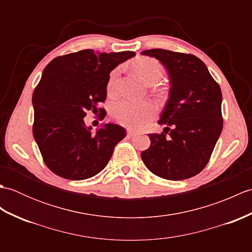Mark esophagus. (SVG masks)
Here are the masks:
<instances>
[{
    "label": "esophagus",
    "instance_id": "1",
    "mask_svg": "<svg viewBox=\"0 0 252 252\" xmlns=\"http://www.w3.org/2000/svg\"><path fill=\"white\" fill-rule=\"evenodd\" d=\"M126 133H127V136H130V137L135 135V132L133 131L132 129H127V130H126Z\"/></svg>",
    "mask_w": 252,
    "mask_h": 252
}]
</instances>
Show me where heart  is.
Masks as SVG:
<instances>
[{
  "mask_svg": "<svg viewBox=\"0 0 252 252\" xmlns=\"http://www.w3.org/2000/svg\"><path fill=\"white\" fill-rule=\"evenodd\" d=\"M131 66L137 76L148 84L156 83L163 76V66L152 57H137L131 63ZM118 73V69L112 70L107 82V94L110 97L116 94ZM155 112L156 107L152 101L135 103L123 99L116 101L110 108L112 119L121 126L130 127H142L147 125L154 118Z\"/></svg>",
  "mask_w": 252,
  "mask_h": 252,
  "instance_id": "obj_1",
  "label": "heart"
}]
</instances>
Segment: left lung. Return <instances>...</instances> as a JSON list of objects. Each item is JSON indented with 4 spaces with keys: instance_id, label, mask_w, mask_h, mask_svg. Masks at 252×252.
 <instances>
[{
    "instance_id": "1",
    "label": "left lung",
    "mask_w": 252,
    "mask_h": 252,
    "mask_svg": "<svg viewBox=\"0 0 252 252\" xmlns=\"http://www.w3.org/2000/svg\"><path fill=\"white\" fill-rule=\"evenodd\" d=\"M142 55L160 61L171 81L158 121L167 126L160 134H148L151 146L142 152V160L162 179H189L206 167L222 132L220 85L195 55L161 49L143 51Z\"/></svg>"
}]
</instances>
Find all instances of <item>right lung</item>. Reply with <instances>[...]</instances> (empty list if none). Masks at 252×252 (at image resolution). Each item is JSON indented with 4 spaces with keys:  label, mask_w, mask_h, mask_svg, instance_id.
<instances>
[{
    "label": "right lung",
    "mask_w": 252,
    "mask_h": 252,
    "mask_svg": "<svg viewBox=\"0 0 252 252\" xmlns=\"http://www.w3.org/2000/svg\"><path fill=\"white\" fill-rule=\"evenodd\" d=\"M134 52L99 53L83 50L58 56L47 65L32 95L34 140L43 161L61 178L79 181L99 173L111 158L126 130L106 123L96 133L83 118L98 108L107 95L109 73Z\"/></svg>",
    "instance_id": "right-lung-1"
}]
</instances>
